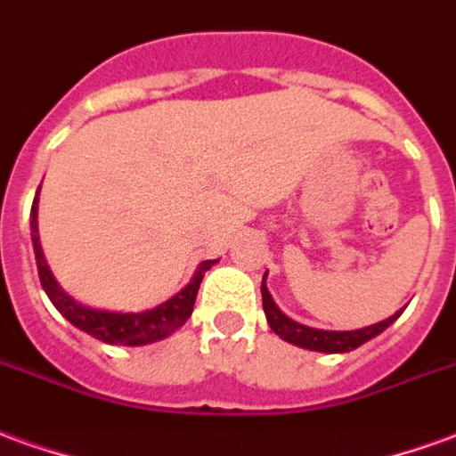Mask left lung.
I'll use <instances>...</instances> for the list:
<instances>
[{"label":"left lung","instance_id":"1","mask_svg":"<svg viewBox=\"0 0 456 456\" xmlns=\"http://www.w3.org/2000/svg\"><path fill=\"white\" fill-rule=\"evenodd\" d=\"M262 305H265V315H267L269 328L281 338V340L291 342L297 347H304V350L314 352H350L357 350L360 345H364L371 338H377L379 333H384L388 325L396 321L401 311L396 315H391L381 323L367 325V328H360V330H318V328H308V325H301L297 321H291L289 315H284L277 308V304L272 301V294H269L267 284H265V277H262Z\"/></svg>","mask_w":456,"mask_h":456}]
</instances>
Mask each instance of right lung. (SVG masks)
I'll use <instances>...</instances> for the list:
<instances>
[{"instance_id":"obj_1","label":"right lung","mask_w":456,"mask_h":456,"mask_svg":"<svg viewBox=\"0 0 456 456\" xmlns=\"http://www.w3.org/2000/svg\"><path fill=\"white\" fill-rule=\"evenodd\" d=\"M31 240L33 252H36V265H38V277H41L43 289H45V294L53 301V305L75 328L85 330V333L96 338V340L106 342V345H131V347H138V345L162 340V338H167L175 330H179L189 321L191 311H194L199 284L204 279L206 269H211L216 265V260L201 262L187 287L177 291L172 298H167L165 304L151 308V311L116 314V311H99V308L77 304L75 298L68 297L60 289V284L51 274V269H48V262L43 257L41 238H38V194H36L31 206Z\"/></svg>"}]
</instances>
